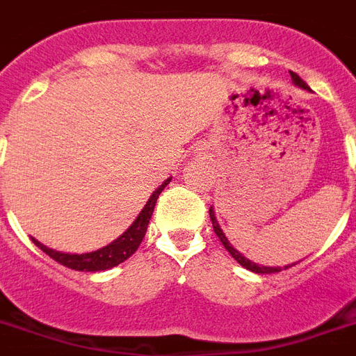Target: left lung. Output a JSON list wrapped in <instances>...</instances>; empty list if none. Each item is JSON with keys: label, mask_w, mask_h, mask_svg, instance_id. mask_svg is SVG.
Returning <instances> with one entry per match:
<instances>
[{"label": "left lung", "mask_w": 356, "mask_h": 356, "mask_svg": "<svg viewBox=\"0 0 356 356\" xmlns=\"http://www.w3.org/2000/svg\"><path fill=\"white\" fill-rule=\"evenodd\" d=\"M291 78H293L294 86H298L300 89H305V91H311V88H309L307 83L303 82L302 78H300L296 73H293V71H291ZM210 219H212L213 232H216V236L221 239V243H223L225 248H227L228 252H230V256H232V258L236 259L239 265H241V267L247 268V270H252V273H256V274H274V273H280V270H283V268H289V267H293V265H296V263H291V265H285V267H265V265H258V263L250 261V259L245 258L243 254L239 252V250H236V248L232 247V243L228 241V238L225 236V232L221 230V227H219L218 218H216V212H213L212 207H210Z\"/></svg>", "instance_id": "left-lung-1"}]
</instances>
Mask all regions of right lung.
Returning <instances> with one entry per match:
<instances>
[{
  "label": "right lung",
  "mask_w": 356,
  "mask_h": 356,
  "mask_svg": "<svg viewBox=\"0 0 356 356\" xmlns=\"http://www.w3.org/2000/svg\"><path fill=\"white\" fill-rule=\"evenodd\" d=\"M172 181V177H168L164 181L161 186L155 190V192L149 195L148 203L144 204V208L140 210V213L137 216V219L129 225V228L122 236H118L115 241H111L106 247L98 248V250H93V252H86V254H69V252H60V250H53V248L45 247L43 243H40L38 239L33 238V243L36 245L38 248H42L43 252L51 256L54 261L62 263L63 267L73 268V270H86V273H100V270H108V268L117 267L122 261L131 256L135 250L138 248L140 241H143L144 234L148 230V223L152 219L153 208H155V203H157L159 195L163 192L164 188L168 186V183Z\"/></svg>",
  "instance_id": "add662e5"
}]
</instances>
